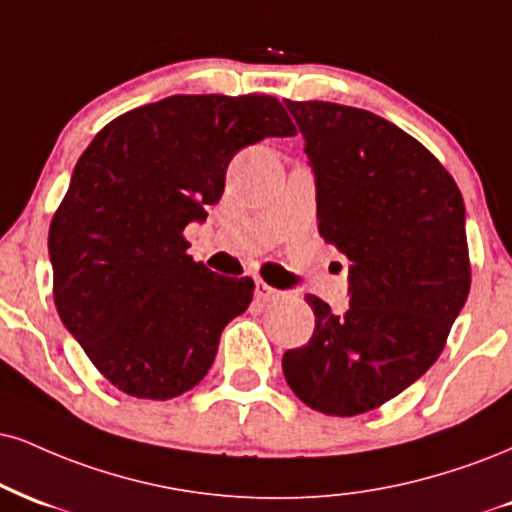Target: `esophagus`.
<instances>
[{"label":"esophagus","mask_w":512,"mask_h":512,"mask_svg":"<svg viewBox=\"0 0 512 512\" xmlns=\"http://www.w3.org/2000/svg\"><path fill=\"white\" fill-rule=\"evenodd\" d=\"M255 298L262 300V303H274V300L283 298V293L269 286L264 279H255Z\"/></svg>","instance_id":"obj_1"}]
</instances>
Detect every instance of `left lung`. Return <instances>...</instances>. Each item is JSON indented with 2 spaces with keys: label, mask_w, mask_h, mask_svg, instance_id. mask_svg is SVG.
<instances>
[{
  "label": "left lung",
  "mask_w": 512,
  "mask_h": 512,
  "mask_svg": "<svg viewBox=\"0 0 512 512\" xmlns=\"http://www.w3.org/2000/svg\"><path fill=\"white\" fill-rule=\"evenodd\" d=\"M317 176L319 236L350 262V303L307 295L315 334L283 377L312 410L369 412L439 360L470 293L465 202L439 159L396 123L336 102L286 100Z\"/></svg>",
  "instance_id": "8db88e82"
}]
</instances>
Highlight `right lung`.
<instances>
[{
	"label": "right lung",
	"instance_id": "add662e5",
	"mask_svg": "<svg viewBox=\"0 0 512 512\" xmlns=\"http://www.w3.org/2000/svg\"><path fill=\"white\" fill-rule=\"evenodd\" d=\"M295 135L269 95H171L88 145L49 224L54 305L109 384L169 400L200 384L255 283L209 272L183 229L205 219L243 147Z\"/></svg>",
	"mask_w": 512,
	"mask_h": 512
}]
</instances>
